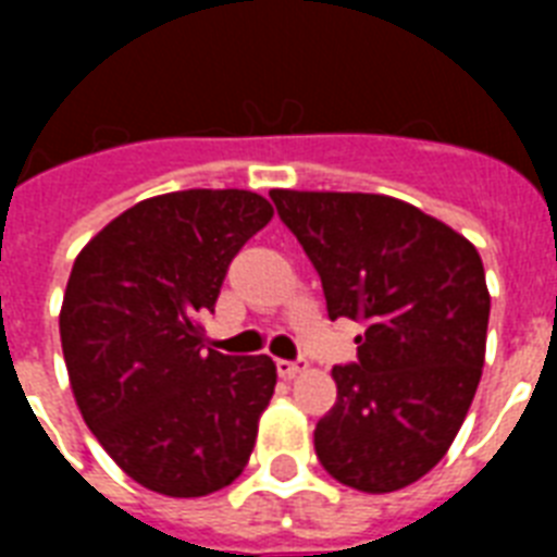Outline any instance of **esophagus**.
<instances>
[{
	"label": "esophagus",
	"mask_w": 557,
	"mask_h": 557,
	"mask_svg": "<svg viewBox=\"0 0 557 557\" xmlns=\"http://www.w3.org/2000/svg\"><path fill=\"white\" fill-rule=\"evenodd\" d=\"M304 370H306V361H277L280 379H295V375H300Z\"/></svg>",
	"instance_id": "1"
}]
</instances>
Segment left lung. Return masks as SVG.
<instances>
[{"label": "left lung", "mask_w": 557, "mask_h": 557, "mask_svg": "<svg viewBox=\"0 0 557 557\" xmlns=\"http://www.w3.org/2000/svg\"><path fill=\"white\" fill-rule=\"evenodd\" d=\"M321 274L330 318L367 326L358 364L332 367L338 401L314 454L338 483L398 492L424 476L466 422L485 364L492 297L466 236L381 193L271 190Z\"/></svg>", "instance_id": "1"}]
</instances>
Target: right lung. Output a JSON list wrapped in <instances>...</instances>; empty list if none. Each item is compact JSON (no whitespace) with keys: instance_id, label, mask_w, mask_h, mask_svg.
I'll list each match as a JSON object with an SVG mask.
<instances>
[{"instance_id":"1","label":"right lung","mask_w":557,"mask_h":557,"mask_svg":"<svg viewBox=\"0 0 557 557\" xmlns=\"http://www.w3.org/2000/svg\"><path fill=\"white\" fill-rule=\"evenodd\" d=\"M274 216L251 190H178L124 210L83 245L60 344L83 422L135 483L205 497L243 474L277 384L269 356L205 349L236 251Z\"/></svg>"}]
</instances>
